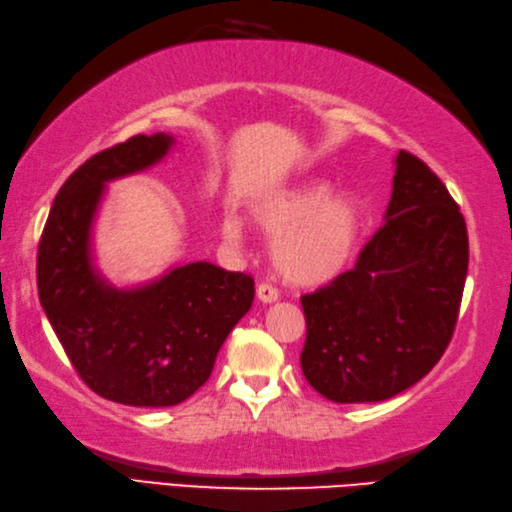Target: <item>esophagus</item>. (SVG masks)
<instances>
[{
	"instance_id": "esophagus-1",
	"label": "esophagus",
	"mask_w": 512,
	"mask_h": 512,
	"mask_svg": "<svg viewBox=\"0 0 512 512\" xmlns=\"http://www.w3.org/2000/svg\"><path fill=\"white\" fill-rule=\"evenodd\" d=\"M256 295H258L260 302L271 304V302L278 300V289H274L271 285H267V282H263V285L256 287Z\"/></svg>"
}]
</instances>
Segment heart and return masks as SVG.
Masks as SVG:
<instances>
[{"instance_id":"b5f03b06","label":"heart","mask_w":512,"mask_h":512,"mask_svg":"<svg viewBox=\"0 0 512 512\" xmlns=\"http://www.w3.org/2000/svg\"><path fill=\"white\" fill-rule=\"evenodd\" d=\"M322 179H304L260 197L252 219L271 238V263L291 285L315 287L342 274L355 254L363 227V203L350 190L329 192ZM221 238L241 243V221L221 219Z\"/></svg>"}]
</instances>
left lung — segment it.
Returning <instances> with one entry per match:
<instances>
[{"instance_id":"8db88e82","label":"left lung","mask_w":512,"mask_h":512,"mask_svg":"<svg viewBox=\"0 0 512 512\" xmlns=\"http://www.w3.org/2000/svg\"><path fill=\"white\" fill-rule=\"evenodd\" d=\"M383 225L355 269L302 295L306 381L335 403H377L436 366L456 328L469 267L458 203L416 155L399 151Z\"/></svg>"}]
</instances>
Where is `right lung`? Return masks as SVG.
<instances>
[{
    "label": "right lung",
    "mask_w": 512,
    "mask_h": 512,
    "mask_svg": "<svg viewBox=\"0 0 512 512\" xmlns=\"http://www.w3.org/2000/svg\"><path fill=\"white\" fill-rule=\"evenodd\" d=\"M175 138H135L76 168L56 195L37 256L45 315L81 379L102 399L170 407L195 394L254 302V280L217 265H175L146 285L120 289L94 263V221L113 179L162 162Z\"/></svg>",
    "instance_id": "add662e5"
}]
</instances>
